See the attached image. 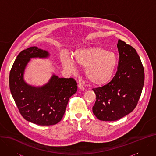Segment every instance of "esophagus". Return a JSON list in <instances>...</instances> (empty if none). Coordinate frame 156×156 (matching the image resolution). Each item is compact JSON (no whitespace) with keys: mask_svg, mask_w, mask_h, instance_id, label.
<instances>
[{"mask_svg":"<svg viewBox=\"0 0 156 156\" xmlns=\"http://www.w3.org/2000/svg\"><path fill=\"white\" fill-rule=\"evenodd\" d=\"M78 88H79L80 90H81V91H84V88L83 87V86L81 84L79 83V84H78Z\"/></svg>","mask_w":156,"mask_h":156,"instance_id":"34e87169","label":"esophagus"}]
</instances>
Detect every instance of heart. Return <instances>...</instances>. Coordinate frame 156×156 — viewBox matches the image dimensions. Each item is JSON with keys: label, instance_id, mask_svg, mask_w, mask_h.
<instances>
[{"label": "heart", "instance_id": "heart-1", "mask_svg": "<svg viewBox=\"0 0 156 156\" xmlns=\"http://www.w3.org/2000/svg\"><path fill=\"white\" fill-rule=\"evenodd\" d=\"M74 60L67 55L61 56L65 69L75 73L76 65L85 68V75L94 86H101L109 82L117 68L118 60L116 54L99 46H90L78 48L74 53Z\"/></svg>", "mask_w": 156, "mask_h": 156}]
</instances>
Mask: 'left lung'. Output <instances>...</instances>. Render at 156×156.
Wrapping results in <instances>:
<instances>
[{
	"mask_svg": "<svg viewBox=\"0 0 156 156\" xmlns=\"http://www.w3.org/2000/svg\"><path fill=\"white\" fill-rule=\"evenodd\" d=\"M118 71L106 85L93 89L96 96L93 112L100 120L117 121L136 108L144 84V70L136 50L119 40Z\"/></svg>",
	"mask_w": 156,
	"mask_h": 156,
	"instance_id": "left-lung-1",
	"label": "left lung"
}]
</instances>
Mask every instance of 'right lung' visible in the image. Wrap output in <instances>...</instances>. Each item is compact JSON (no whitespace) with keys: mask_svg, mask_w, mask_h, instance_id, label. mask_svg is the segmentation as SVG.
<instances>
[{"mask_svg":"<svg viewBox=\"0 0 156 156\" xmlns=\"http://www.w3.org/2000/svg\"><path fill=\"white\" fill-rule=\"evenodd\" d=\"M50 56L37 47L28 48L18 55L9 75L10 90L20 114L27 121L40 126L54 125L62 120L69 98L78 88L74 79L55 74L42 86H32L25 81V70L30 59Z\"/></svg>","mask_w":156,"mask_h":156,"instance_id":"add662e5","label":"right lung"}]
</instances>
